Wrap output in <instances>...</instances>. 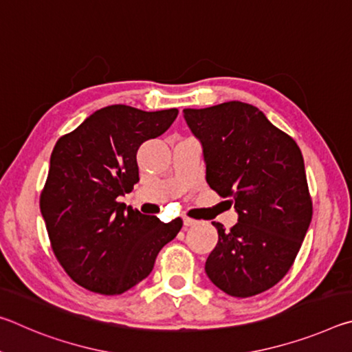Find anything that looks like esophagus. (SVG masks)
Masks as SVG:
<instances>
[{
  "label": "esophagus",
  "mask_w": 352,
  "mask_h": 352,
  "mask_svg": "<svg viewBox=\"0 0 352 352\" xmlns=\"http://www.w3.org/2000/svg\"><path fill=\"white\" fill-rule=\"evenodd\" d=\"M195 223H197V222H195L194 219H189V217H184V219H183V225H184V226H192V225H195Z\"/></svg>",
  "instance_id": "esophagus-1"
}]
</instances>
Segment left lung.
<instances>
[{"label":"left lung","instance_id":"1","mask_svg":"<svg viewBox=\"0 0 352 352\" xmlns=\"http://www.w3.org/2000/svg\"><path fill=\"white\" fill-rule=\"evenodd\" d=\"M183 113L204 147L208 184L239 214L230 231L212 222L219 241L206 275L231 296L262 294L289 272L312 220L300 147L259 109L239 100Z\"/></svg>","mask_w":352,"mask_h":352}]
</instances>
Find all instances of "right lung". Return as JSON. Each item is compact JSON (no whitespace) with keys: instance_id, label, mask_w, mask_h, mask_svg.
I'll use <instances>...</instances> for the list:
<instances>
[{"instance_id":"1","label":"right lung","mask_w":352,"mask_h":352,"mask_svg":"<svg viewBox=\"0 0 352 352\" xmlns=\"http://www.w3.org/2000/svg\"><path fill=\"white\" fill-rule=\"evenodd\" d=\"M177 115L109 105L56 142L40 211L57 261L82 287L124 294L151 275L160 250L182 230L180 217L163 223L118 201L140 182V146Z\"/></svg>"}]
</instances>
